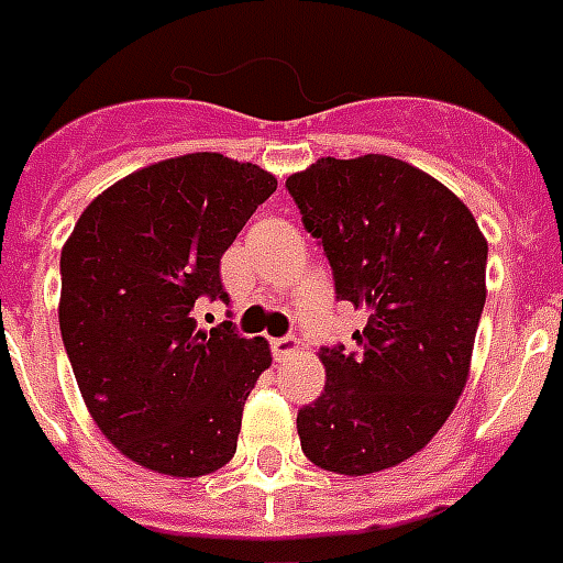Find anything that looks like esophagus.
<instances>
[{"label": "esophagus", "instance_id": "obj_1", "mask_svg": "<svg viewBox=\"0 0 563 563\" xmlns=\"http://www.w3.org/2000/svg\"><path fill=\"white\" fill-rule=\"evenodd\" d=\"M272 351H274V360H289L295 357L300 351V342L295 336H283V339H274L272 342Z\"/></svg>", "mask_w": 563, "mask_h": 563}]
</instances>
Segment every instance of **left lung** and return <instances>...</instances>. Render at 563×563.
<instances>
[{
  "label": "left lung",
  "instance_id": "left-lung-1",
  "mask_svg": "<svg viewBox=\"0 0 563 563\" xmlns=\"http://www.w3.org/2000/svg\"><path fill=\"white\" fill-rule=\"evenodd\" d=\"M328 253L336 298L366 312L363 351H319L328 384L298 413L300 449L368 475L431 443L461 398L487 300V239L461 197L401 158L324 156L286 179Z\"/></svg>",
  "mask_w": 563,
  "mask_h": 563
}]
</instances>
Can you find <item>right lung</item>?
<instances>
[{
  "instance_id": "right-lung-1",
  "label": "right lung",
  "mask_w": 563,
  "mask_h": 563,
  "mask_svg": "<svg viewBox=\"0 0 563 563\" xmlns=\"http://www.w3.org/2000/svg\"><path fill=\"white\" fill-rule=\"evenodd\" d=\"M272 170L186 153L132 170L85 206L62 247L58 324L88 413L123 457L170 478L233 461L244 401L272 366L263 336L203 330L197 298H221V256Z\"/></svg>"
}]
</instances>
